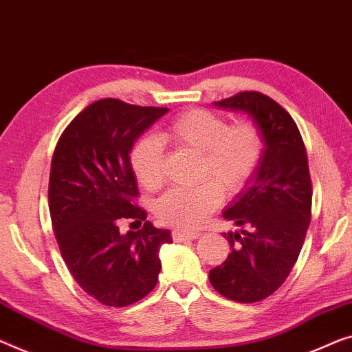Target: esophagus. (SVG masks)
Here are the masks:
<instances>
[{"mask_svg":"<svg viewBox=\"0 0 352 352\" xmlns=\"http://www.w3.org/2000/svg\"><path fill=\"white\" fill-rule=\"evenodd\" d=\"M201 232H182V230H174L172 232V239L175 240V242H183V240H194L197 239Z\"/></svg>","mask_w":352,"mask_h":352,"instance_id":"obj_1","label":"esophagus"}]
</instances>
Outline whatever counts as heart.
<instances>
[{
	"instance_id": "heart-1",
	"label": "heart",
	"mask_w": 352,
	"mask_h": 352,
	"mask_svg": "<svg viewBox=\"0 0 352 352\" xmlns=\"http://www.w3.org/2000/svg\"><path fill=\"white\" fill-rule=\"evenodd\" d=\"M162 138L199 153L197 175L210 178L192 186L172 188L156 201L160 221L178 230L201 226L221 202V190H242L258 170L264 153V135L254 122L242 120L230 124L228 118L206 109L177 115ZM129 161L146 190H155L164 180V145L155 135L140 138L131 150Z\"/></svg>"
}]
</instances>
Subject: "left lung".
<instances>
[{
	"mask_svg": "<svg viewBox=\"0 0 352 352\" xmlns=\"http://www.w3.org/2000/svg\"><path fill=\"white\" fill-rule=\"evenodd\" d=\"M214 106L248 113L264 135L258 170L223 218L240 232H224L230 253L210 270L214 291L253 303L274 294L300 254L311 221V178L300 131L289 113L259 91H242Z\"/></svg>",
	"mask_w": 352,
	"mask_h": 352,
	"instance_id": "8db88e82",
	"label": "left lung"
}]
</instances>
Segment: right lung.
Listing matches in <instances>:
<instances>
[{
    "instance_id": "1",
    "label": "right lung",
    "mask_w": 352,
    "mask_h": 352,
    "mask_svg": "<svg viewBox=\"0 0 352 352\" xmlns=\"http://www.w3.org/2000/svg\"><path fill=\"white\" fill-rule=\"evenodd\" d=\"M167 110L99 99L66 126L55 146L52 228L77 285L102 305L128 307L153 291L160 248L172 242L170 230L145 221L146 212L135 204L138 180L129 161L139 135ZM122 219L144 221V228L122 234Z\"/></svg>"
}]
</instances>
